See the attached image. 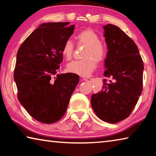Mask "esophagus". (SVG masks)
Here are the masks:
<instances>
[{
    "instance_id": "34e87169",
    "label": "esophagus",
    "mask_w": 156,
    "mask_h": 156,
    "mask_svg": "<svg viewBox=\"0 0 156 156\" xmlns=\"http://www.w3.org/2000/svg\"><path fill=\"white\" fill-rule=\"evenodd\" d=\"M83 80L84 81L89 82V83H91V82H92V79L91 78H83Z\"/></svg>"
}]
</instances>
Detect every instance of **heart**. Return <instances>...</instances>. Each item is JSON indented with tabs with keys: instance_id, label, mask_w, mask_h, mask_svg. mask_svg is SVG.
<instances>
[{
	"instance_id": "obj_1",
	"label": "heart",
	"mask_w": 156,
	"mask_h": 156,
	"mask_svg": "<svg viewBox=\"0 0 156 156\" xmlns=\"http://www.w3.org/2000/svg\"><path fill=\"white\" fill-rule=\"evenodd\" d=\"M75 39L78 44L87 46L84 50L83 60H74L67 65V70L81 76H88L96 67V62H100L106 57L107 46L103 41H100V37L96 31L87 29L79 32ZM74 44L73 41L67 39L62 47V56L67 60L72 58Z\"/></svg>"
}]
</instances>
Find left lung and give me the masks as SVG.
<instances>
[{"instance_id": "left-lung-1", "label": "left lung", "mask_w": 156, "mask_h": 156, "mask_svg": "<svg viewBox=\"0 0 156 156\" xmlns=\"http://www.w3.org/2000/svg\"><path fill=\"white\" fill-rule=\"evenodd\" d=\"M108 51L102 91L91 96L94 112L102 120L116 123L128 118L142 91L144 64L134 41L115 25L104 26Z\"/></svg>"}]
</instances>
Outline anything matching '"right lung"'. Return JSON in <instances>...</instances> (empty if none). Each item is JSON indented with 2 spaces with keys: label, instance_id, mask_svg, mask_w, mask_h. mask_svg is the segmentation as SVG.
I'll use <instances>...</instances> for the list:
<instances>
[{
  "label": "right lung",
  "instance_id": "1",
  "mask_svg": "<svg viewBox=\"0 0 156 156\" xmlns=\"http://www.w3.org/2000/svg\"><path fill=\"white\" fill-rule=\"evenodd\" d=\"M67 25L43 23L17 52L14 78L18 99L31 117L43 123L56 122L64 115L79 82L76 73H58L63 59L62 47L75 27Z\"/></svg>",
  "mask_w": 156,
  "mask_h": 156
}]
</instances>
